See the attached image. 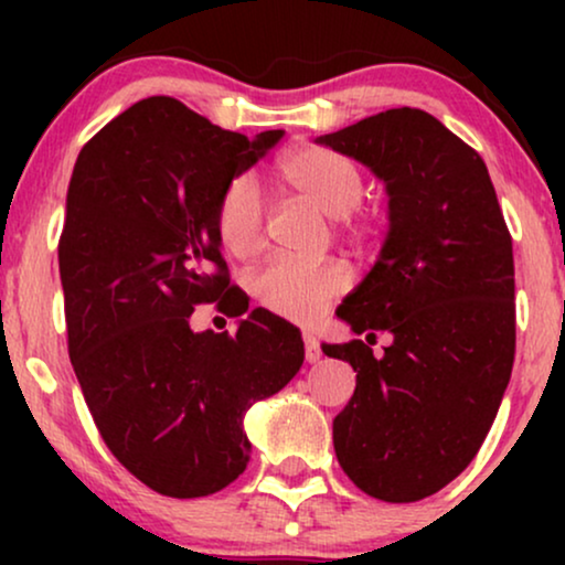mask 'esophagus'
<instances>
[{
  "label": "esophagus",
  "instance_id": "obj_1",
  "mask_svg": "<svg viewBox=\"0 0 565 565\" xmlns=\"http://www.w3.org/2000/svg\"><path fill=\"white\" fill-rule=\"evenodd\" d=\"M303 344H306V360L308 362H319L321 360V347H319V339H316L313 331H303Z\"/></svg>",
  "mask_w": 565,
  "mask_h": 565
}]
</instances>
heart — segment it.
Wrapping results in <instances>:
<instances>
[{"label":"heart","mask_w":565,"mask_h":565,"mask_svg":"<svg viewBox=\"0 0 565 565\" xmlns=\"http://www.w3.org/2000/svg\"><path fill=\"white\" fill-rule=\"evenodd\" d=\"M285 188L321 207L331 218H344L365 195L360 167L344 153L323 146H300L285 153L277 164ZM265 226L262 192L249 177H236L223 190L215 207V231L223 249L246 257L257 249ZM350 285V273L339 262H306L275 257L254 277V296L269 311L288 319L311 321Z\"/></svg>","instance_id":"obj_1"}]
</instances>
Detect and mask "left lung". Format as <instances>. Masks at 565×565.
I'll list each match as a JSON object with an SVG mask.
<instances>
[{"instance_id":"obj_1","label":"left lung","mask_w":565,"mask_h":565,"mask_svg":"<svg viewBox=\"0 0 565 565\" xmlns=\"http://www.w3.org/2000/svg\"><path fill=\"white\" fill-rule=\"evenodd\" d=\"M385 184L388 231L375 265L337 308L354 334L388 331L381 358L352 339L354 396L334 419L352 483L419 501L476 458L514 362V257L483 159L435 115L396 107L316 138Z\"/></svg>"}]
</instances>
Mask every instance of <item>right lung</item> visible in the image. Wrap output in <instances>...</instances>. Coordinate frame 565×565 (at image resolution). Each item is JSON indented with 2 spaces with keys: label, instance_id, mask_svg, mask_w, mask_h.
Returning <instances> with one entry per match:
<instances>
[{
  "label": "right lung",
  "instance_id": "right-lung-1",
  "mask_svg": "<svg viewBox=\"0 0 565 565\" xmlns=\"http://www.w3.org/2000/svg\"><path fill=\"white\" fill-rule=\"evenodd\" d=\"M280 138L249 141L149 97L74 164L58 242L68 358L105 445L164 497L236 481L252 450L244 414L303 365L300 331L265 308L234 337L190 329L198 303L234 300L215 231L223 190Z\"/></svg>",
  "mask_w": 565,
  "mask_h": 565
}]
</instances>
